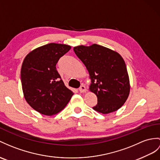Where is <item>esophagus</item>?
I'll list each match as a JSON object with an SVG mask.
<instances>
[{
	"mask_svg": "<svg viewBox=\"0 0 160 160\" xmlns=\"http://www.w3.org/2000/svg\"><path fill=\"white\" fill-rule=\"evenodd\" d=\"M86 91H87V89H86V88H85V85H81L79 88V92L81 93H84V92H86Z\"/></svg>",
	"mask_w": 160,
	"mask_h": 160,
	"instance_id": "34e87169",
	"label": "esophagus"
}]
</instances>
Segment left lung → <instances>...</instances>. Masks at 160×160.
Returning <instances> with one entry per match:
<instances>
[{
    "label": "left lung",
    "mask_w": 160,
    "mask_h": 160,
    "mask_svg": "<svg viewBox=\"0 0 160 160\" xmlns=\"http://www.w3.org/2000/svg\"><path fill=\"white\" fill-rule=\"evenodd\" d=\"M88 71L89 90L98 103L93 109L102 114L118 110L126 102L130 90L126 65L118 52L102 45H79L73 48Z\"/></svg>",
    "instance_id": "left-lung-1"
}]
</instances>
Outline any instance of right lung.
<instances>
[{
    "mask_svg": "<svg viewBox=\"0 0 160 160\" xmlns=\"http://www.w3.org/2000/svg\"><path fill=\"white\" fill-rule=\"evenodd\" d=\"M71 48L70 45L52 42L34 49L23 61L21 81L25 100L42 115L57 114L74 94L65 86L56 67Z\"/></svg>",
    "mask_w": 160,
    "mask_h": 160,
    "instance_id": "add662e5",
    "label": "right lung"
}]
</instances>
